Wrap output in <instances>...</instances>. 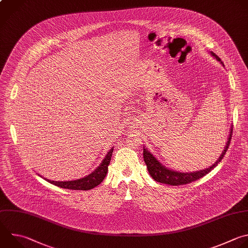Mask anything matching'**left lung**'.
I'll use <instances>...</instances> for the list:
<instances>
[{
	"instance_id": "8db88e82",
	"label": "left lung",
	"mask_w": 248,
	"mask_h": 248,
	"mask_svg": "<svg viewBox=\"0 0 248 248\" xmlns=\"http://www.w3.org/2000/svg\"><path fill=\"white\" fill-rule=\"evenodd\" d=\"M210 53L213 57L216 58V60H218L224 66V63L222 62V60L219 58L218 55H216L212 51ZM232 129H231V132H230L228 141L226 143V146L224 148V151L222 152L221 155L216 160V162L213 163L212 166L208 169H204L203 170H202L195 171V172H179V171H174V170H170L166 167H163L162 164L155 158V156H154L152 155V153L149 152L144 147V149H143V157H144V161L146 163L150 175L156 182L168 184V185H172V186L189 184L193 181H196V180L203 177L204 175L209 173L216 166H218V163L222 160L224 155L226 154V152H227V150L230 146V141H231V138H232Z\"/></svg>"
}]
</instances>
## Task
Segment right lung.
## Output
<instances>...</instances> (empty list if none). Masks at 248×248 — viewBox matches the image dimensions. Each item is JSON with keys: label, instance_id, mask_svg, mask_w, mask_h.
<instances>
[{"label": "right lung", "instance_id": "add662e5", "mask_svg": "<svg viewBox=\"0 0 248 248\" xmlns=\"http://www.w3.org/2000/svg\"><path fill=\"white\" fill-rule=\"evenodd\" d=\"M113 150L114 148H111V150L108 152V154L105 155L104 159L100 163V166L93 172H92L91 174H89L84 178L72 180V181H51L48 179H46V180L50 184H53L57 187L64 188V189L81 190V191H88V190L93 189L104 180L107 174L108 166L111 161Z\"/></svg>", "mask_w": 248, "mask_h": 248}]
</instances>
